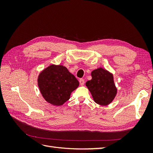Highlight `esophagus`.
I'll return each instance as SVG.
<instances>
[{
  "label": "esophagus",
  "instance_id": "1",
  "mask_svg": "<svg viewBox=\"0 0 153 153\" xmlns=\"http://www.w3.org/2000/svg\"><path fill=\"white\" fill-rule=\"evenodd\" d=\"M79 82H80V84L81 85H84V83H85V81H84V79H83V78H80V79L79 80Z\"/></svg>",
  "mask_w": 153,
  "mask_h": 153
}]
</instances>
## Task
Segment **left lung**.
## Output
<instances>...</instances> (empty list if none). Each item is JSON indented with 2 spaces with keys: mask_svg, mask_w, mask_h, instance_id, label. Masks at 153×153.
<instances>
[{
  "mask_svg": "<svg viewBox=\"0 0 153 153\" xmlns=\"http://www.w3.org/2000/svg\"><path fill=\"white\" fill-rule=\"evenodd\" d=\"M91 76L92 79L86 82V86L95 102L101 105L112 102L117 93L112 75L102 68H98L92 72Z\"/></svg>",
  "mask_w": 153,
  "mask_h": 153,
  "instance_id": "8db88e82",
  "label": "left lung"
}]
</instances>
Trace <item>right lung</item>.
<instances>
[{
	"mask_svg": "<svg viewBox=\"0 0 153 153\" xmlns=\"http://www.w3.org/2000/svg\"><path fill=\"white\" fill-rule=\"evenodd\" d=\"M38 85L46 101L59 106L69 99L79 82L66 67L51 65L39 74Z\"/></svg>",
	"mask_w": 153,
	"mask_h": 153,
	"instance_id": "right-lung-1",
	"label": "right lung"
}]
</instances>
